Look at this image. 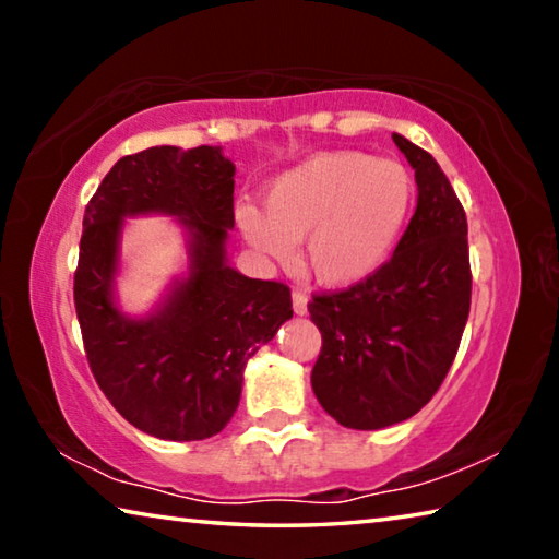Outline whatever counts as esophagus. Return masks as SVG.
<instances>
[{
	"label": "esophagus",
	"mask_w": 559,
	"mask_h": 559,
	"mask_svg": "<svg viewBox=\"0 0 559 559\" xmlns=\"http://www.w3.org/2000/svg\"><path fill=\"white\" fill-rule=\"evenodd\" d=\"M293 313L306 316L308 313V296L300 290H293Z\"/></svg>",
	"instance_id": "34e87169"
}]
</instances>
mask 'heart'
Returning <instances> with one entry per match:
<instances>
[{
  "label": "heart",
  "mask_w": 559,
  "mask_h": 559,
  "mask_svg": "<svg viewBox=\"0 0 559 559\" xmlns=\"http://www.w3.org/2000/svg\"><path fill=\"white\" fill-rule=\"evenodd\" d=\"M414 177L396 159L357 150L316 153L283 169L266 189V212L236 206L243 239L261 257L302 269L325 288L372 278L400 243L414 204Z\"/></svg>",
  "instance_id": "heart-1"
}]
</instances>
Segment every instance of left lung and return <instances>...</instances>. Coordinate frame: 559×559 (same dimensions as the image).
<instances>
[{"mask_svg": "<svg viewBox=\"0 0 559 559\" xmlns=\"http://www.w3.org/2000/svg\"><path fill=\"white\" fill-rule=\"evenodd\" d=\"M392 140L419 189L409 226L372 278L308 302L323 335L310 384L337 424L359 431L409 419L437 394L471 310L466 212L427 150Z\"/></svg>", "mask_w": 559, "mask_h": 559, "instance_id": "obj_1", "label": "left lung"}]
</instances>
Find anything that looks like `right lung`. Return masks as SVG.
<instances>
[{"instance_id":"obj_1","label":"right lung","mask_w":559,"mask_h":559,"mask_svg":"<svg viewBox=\"0 0 559 559\" xmlns=\"http://www.w3.org/2000/svg\"><path fill=\"white\" fill-rule=\"evenodd\" d=\"M236 167L222 147H147L103 177L83 214L73 278L83 347L103 394L132 427L165 441L219 433L241 400L246 362L290 320V290L226 263ZM167 213L188 231V273L143 319L115 302L121 226Z\"/></svg>"}]
</instances>
